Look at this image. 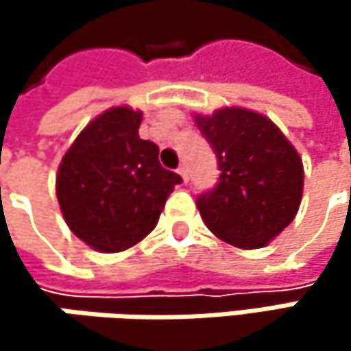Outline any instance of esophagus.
Masks as SVG:
<instances>
[{"label":"esophagus","mask_w":351,"mask_h":351,"mask_svg":"<svg viewBox=\"0 0 351 351\" xmlns=\"http://www.w3.org/2000/svg\"><path fill=\"white\" fill-rule=\"evenodd\" d=\"M178 175L182 176V180H184V182L189 180V173H186V167H180V169H178Z\"/></svg>","instance_id":"esophagus-1"}]
</instances>
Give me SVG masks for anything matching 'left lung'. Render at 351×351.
I'll list each match as a JSON object with an SVG mask.
<instances>
[{
	"instance_id": "1",
	"label": "left lung",
	"mask_w": 351,
	"mask_h": 351,
	"mask_svg": "<svg viewBox=\"0 0 351 351\" xmlns=\"http://www.w3.org/2000/svg\"><path fill=\"white\" fill-rule=\"evenodd\" d=\"M211 144L219 182L199 195L197 209L219 240L254 250L270 244L297 215L303 197V160L274 121L244 107L195 113Z\"/></svg>"
}]
</instances>
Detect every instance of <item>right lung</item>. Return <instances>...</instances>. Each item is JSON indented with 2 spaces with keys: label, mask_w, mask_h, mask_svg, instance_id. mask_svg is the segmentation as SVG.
Returning <instances> with one entry per match:
<instances>
[{
  "label": "right lung",
  "mask_w": 351,
  "mask_h": 351,
  "mask_svg": "<svg viewBox=\"0 0 351 351\" xmlns=\"http://www.w3.org/2000/svg\"><path fill=\"white\" fill-rule=\"evenodd\" d=\"M140 123L142 111L107 109L77 136L56 173L66 226L97 252H121L142 242L182 180L162 169L158 146L140 138Z\"/></svg>",
  "instance_id": "right-lung-1"
}]
</instances>
